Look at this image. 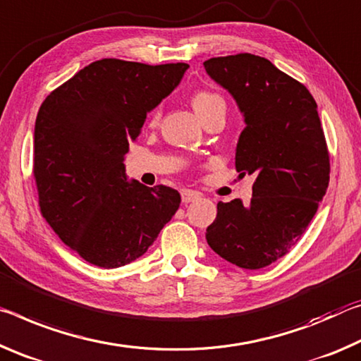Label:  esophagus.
I'll return each instance as SVG.
<instances>
[{"label":"esophagus","instance_id":"obj_1","mask_svg":"<svg viewBox=\"0 0 361 361\" xmlns=\"http://www.w3.org/2000/svg\"><path fill=\"white\" fill-rule=\"evenodd\" d=\"M200 195L198 192H193V190H184L182 192V203H192V202H197V200H200Z\"/></svg>","mask_w":361,"mask_h":361}]
</instances>
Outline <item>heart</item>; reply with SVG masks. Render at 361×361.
<instances>
[{
	"mask_svg": "<svg viewBox=\"0 0 361 361\" xmlns=\"http://www.w3.org/2000/svg\"><path fill=\"white\" fill-rule=\"evenodd\" d=\"M192 104H193L195 111H197L202 120L206 118V115H209L212 110L226 107V102H224V99L219 96V94L209 92V91L195 92L192 97ZM158 118H159V110H157L155 114H153V121H157Z\"/></svg>",
	"mask_w": 361,
	"mask_h": 361,
	"instance_id": "heart-1",
	"label": "heart"
}]
</instances>
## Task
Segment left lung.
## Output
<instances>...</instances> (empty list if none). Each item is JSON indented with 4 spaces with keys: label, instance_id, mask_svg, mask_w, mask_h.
<instances>
[{
    "label": "left lung",
    "instance_id": "obj_1",
    "mask_svg": "<svg viewBox=\"0 0 361 361\" xmlns=\"http://www.w3.org/2000/svg\"><path fill=\"white\" fill-rule=\"evenodd\" d=\"M204 70L245 118L235 166L256 177L252 198L217 203L211 250L241 269H262L298 243L329 184V155L317 102L265 57H212Z\"/></svg>",
    "mask_w": 361,
    "mask_h": 361
}]
</instances>
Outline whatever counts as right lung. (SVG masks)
<instances>
[{
    "mask_svg": "<svg viewBox=\"0 0 361 361\" xmlns=\"http://www.w3.org/2000/svg\"><path fill=\"white\" fill-rule=\"evenodd\" d=\"M187 68L102 59L41 104L33 133L41 214L92 265L116 269L135 261L179 209V192L128 180L123 161L147 114Z\"/></svg>",
    "mask_w": 361,
    "mask_h": 361,
    "instance_id": "obj_1",
    "label": "right lung"
}]
</instances>
